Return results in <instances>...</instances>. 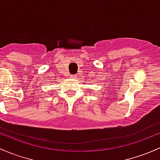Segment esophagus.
I'll return each mask as SVG.
<instances>
[{
  "label": "esophagus",
  "instance_id": "obj_1",
  "mask_svg": "<svg viewBox=\"0 0 160 160\" xmlns=\"http://www.w3.org/2000/svg\"><path fill=\"white\" fill-rule=\"evenodd\" d=\"M72 78H76V75H71Z\"/></svg>",
  "mask_w": 160,
  "mask_h": 160
}]
</instances>
